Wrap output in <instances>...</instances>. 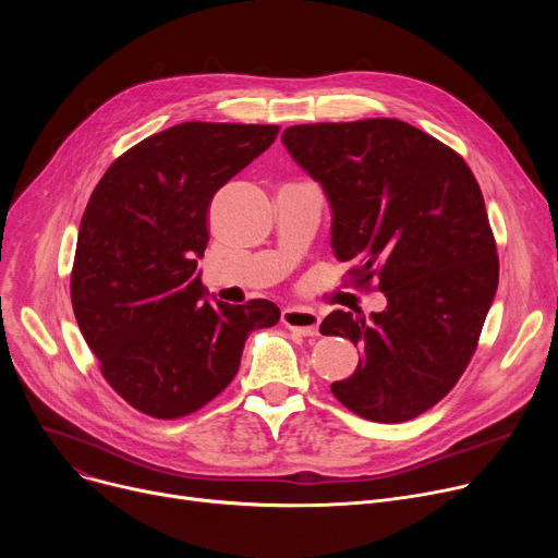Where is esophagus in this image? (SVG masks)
Returning <instances> with one entry per match:
<instances>
[{
  "mask_svg": "<svg viewBox=\"0 0 558 558\" xmlns=\"http://www.w3.org/2000/svg\"><path fill=\"white\" fill-rule=\"evenodd\" d=\"M318 324H320V318L312 310H296V307L282 310V326L289 328V330H294L296 335L316 337L318 335Z\"/></svg>",
  "mask_w": 558,
  "mask_h": 558,
  "instance_id": "esophagus-1",
  "label": "esophagus"
}]
</instances>
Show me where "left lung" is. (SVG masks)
<instances>
[{
  "instance_id": "8db88e82",
  "label": "left lung",
  "mask_w": 558,
  "mask_h": 558,
  "mask_svg": "<svg viewBox=\"0 0 558 558\" xmlns=\"http://www.w3.org/2000/svg\"><path fill=\"white\" fill-rule=\"evenodd\" d=\"M282 142L332 208V248L350 282L387 296L364 316L337 310L320 324L362 348L335 398L375 423H404L444 400L477 350L500 259L482 190L448 144L375 117L299 124Z\"/></svg>"
}]
</instances>
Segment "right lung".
I'll list each match as a JSON object with an SVG mask.
<instances>
[{"mask_svg": "<svg viewBox=\"0 0 558 558\" xmlns=\"http://www.w3.org/2000/svg\"><path fill=\"white\" fill-rule=\"evenodd\" d=\"M280 126L185 122L137 142L97 183L81 219L70 294L106 383L137 412L181 418L238 375L253 330L280 310L208 301L196 262L213 196Z\"/></svg>", "mask_w": 558, "mask_h": 558, "instance_id": "add662e5", "label": "right lung"}]
</instances>
